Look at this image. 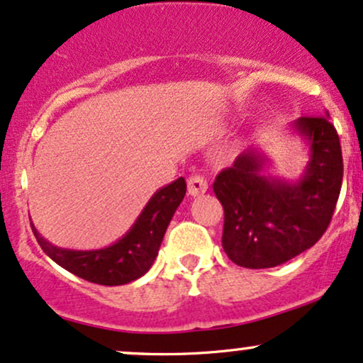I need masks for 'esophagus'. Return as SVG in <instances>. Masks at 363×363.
Wrapping results in <instances>:
<instances>
[{"label": "esophagus", "instance_id": "34e87169", "mask_svg": "<svg viewBox=\"0 0 363 363\" xmlns=\"http://www.w3.org/2000/svg\"><path fill=\"white\" fill-rule=\"evenodd\" d=\"M208 189L207 180L202 174H190L189 177V194L191 197H197V195L206 194Z\"/></svg>", "mask_w": 363, "mask_h": 363}]
</instances>
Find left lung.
<instances>
[{
    "label": "left lung",
    "mask_w": 363,
    "mask_h": 363,
    "mask_svg": "<svg viewBox=\"0 0 363 363\" xmlns=\"http://www.w3.org/2000/svg\"><path fill=\"white\" fill-rule=\"evenodd\" d=\"M292 127L309 144L299 180L265 177L267 157L251 147L212 185L224 207L223 248L240 267L282 265L316 245L331 223L343 182L338 134L323 115L301 117Z\"/></svg>",
    "instance_id": "obj_1"
}]
</instances>
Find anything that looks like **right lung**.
Here are the masks:
<instances>
[{
    "instance_id": "1",
    "label": "right lung",
    "mask_w": 363,
    "mask_h": 363,
    "mask_svg": "<svg viewBox=\"0 0 363 363\" xmlns=\"http://www.w3.org/2000/svg\"><path fill=\"white\" fill-rule=\"evenodd\" d=\"M186 194L185 178H178L152 195L134 225L112 246L93 251L57 248L32 231L44 253L71 274L100 285H123L143 277L157 257L169 220Z\"/></svg>"
}]
</instances>
